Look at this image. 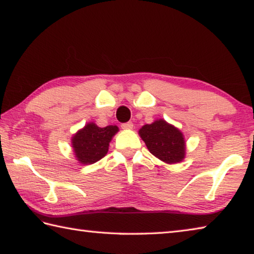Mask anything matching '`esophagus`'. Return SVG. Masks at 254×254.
Wrapping results in <instances>:
<instances>
[{
    "label": "esophagus",
    "mask_w": 254,
    "mask_h": 254,
    "mask_svg": "<svg viewBox=\"0 0 254 254\" xmlns=\"http://www.w3.org/2000/svg\"><path fill=\"white\" fill-rule=\"evenodd\" d=\"M121 127H122V128H124V130H132V128H133V124H132V122H127V123H123Z\"/></svg>",
    "instance_id": "34e87169"
}]
</instances>
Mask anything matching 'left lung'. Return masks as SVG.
<instances>
[{
	"instance_id": "8db88e82",
	"label": "left lung",
	"mask_w": 254,
	"mask_h": 254,
	"mask_svg": "<svg viewBox=\"0 0 254 254\" xmlns=\"http://www.w3.org/2000/svg\"><path fill=\"white\" fill-rule=\"evenodd\" d=\"M139 135L154 156L168 164L179 163L186 155L183 132L164 120H156L139 130Z\"/></svg>"
}]
</instances>
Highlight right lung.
Listing matches in <instances>:
<instances>
[{
	"label": "right lung",
	"instance_id": "1",
	"mask_svg": "<svg viewBox=\"0 0 254 254\" xmlns=\"http://www.w3.org/2000/svg\"><path fill=\"white\" fill-rule=\"evenodd\" d=\"M117 131L116 126L99 127L92 122L88 123L71 138L75 157L82 164L96 163L107 154L109 142Z\"/></svg>",
	"mask_w": 254,
	"mask_h": 254
}]
</instances>
